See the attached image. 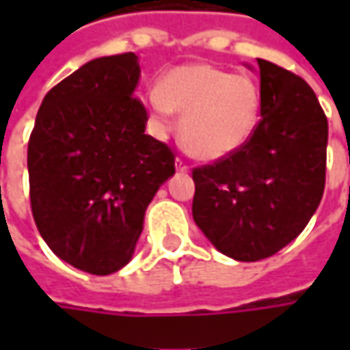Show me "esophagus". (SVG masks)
I'll use <instances>...</instances> for the list:
<instances>
[{
	"label": "esophagus",
	"instance_id": "obj_1",
	"mask_svg": "<svg viewBox=\"0 0 350 350\" xmlns=\"http://www.w3.org/2000/svg\"><path fill=\"white\" fill-rule=\"evenodd\" d=\"M175 169H177V171H181V173H187V171H189V165L183 161L181 157H177V159H175Z\"/></svg>",
	"mask_w": 350,
	"mask_h": 350
}]
</instances>
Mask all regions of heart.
Instances as JSON below:
<instances>
[{
	"instance_id": "b5f03b06",
	"label": "heart",
	"mask_w": 350,
	"mask_h": 350,
	"mask_svg": "<svg viewBox=\"0 0 350 350\" xmlns=\"http://www.w3.org/2000/svg\"><path fill=\"white\" fill-rule=\"evenodd\" d=\"M150 111L159 122L183 115L187 150L204 161H218L241 150L253 136L261 115V91L241 74L212 64H189L171 70L159 88L148 93Z\"/></svg>"
}]
</instances>
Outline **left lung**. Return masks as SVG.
<instances>
[{
  "label": "left lung",
  "instance_id": "8db88e82",
  "mask_svg": "<svg viewBox=\"0 0 350 350\" xmlns=\"http://www.w3.org/2000/svg\"><path fill=\"white\" fill-rule=\"evenodd\" d=\"M261 120L235 154L193 169V218L220 253L261 261L296 239L325 189L327 118L300 75L257 58Z\"/></svg>",
  "mask_w": 350,
  "mask_h": 350
}]
</instances>
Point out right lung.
I'll return each mask as SVG.
<instances>
[{
  "instance_id": "right-lung-1",
  "label": "right lung",
  "mask_w": 350,
  "mask_h": 350,
  "mask_svg": "<svg viewBox=\"0 0 350 350\" xmlns=\"http://www.w3.org/2000/svg\"><path fill=\"white\" fill-rule=\"evenodd\" d=\"M134 52L83 64L50 89L29 138L31 210L46 245L91 275L122 269L144 214L175 173L167 144L148 136Z\"/></svg>"
}]
</instances>
